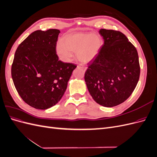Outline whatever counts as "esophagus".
Segmentation results:
<instances>
[{
	"label": "esophagus",
	"mask_w": 157,
	"mask_h": 157,
	"mask_svg": "<svg viewBox=\"0 0 157 157\" xmlns=\"http://www.w3.org/2000/svg\"><path fill=\"white\" fill-rule=\"evenodd\" d=\"M77 67H79V68H81V69H83V70H84V71L86 70V67H84V66H83V65H78L77 66Z\"/></svg>",
	"instance_id": "1"
}]
</instances>
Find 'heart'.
I'll return each mask as SVG.
<instances>
[{
    "instance_id": "b5f03b06",
    "label": "heart",
    "mask_w": 157,
    "mask_h": 157,
    "mask_svg": "<svg viewBox=\"0 0 157 157\" xmlns=\"http://www.w3.org/2000/svg\"><path fill=\"white\" fill-rule=\"evenodd\" d=\"M101 46V39L96 34L77 33L65 35L60 40L56 48L57 54L61 59L69 61L72 52H76L77 58L82 63L91 61Z\"/></svg>"
}]
</instances>
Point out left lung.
I'll return each mask as SVG.
<instances>
[{"mask_svg":"<svg viewBox=\"0 0 157 157\" xmlns=\"http://www.w3.org/2000/svg\"><path fill=\"white\" fill-rule=\"evenodd\" d=\"M104 44L88 66L84 80L94 101L103 107L117 106L134 92L140 75L136 47L118 31H99Z\"/></svg>","mask_w":157,"mask_h":157,"instance_id":"left-lung-1","label":"left lung"}]
</instances>
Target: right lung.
Returning a JSON list of instances; mask_svg holds the SVG:
<instances>
[{"instance_id": "obj_1", "label": "right lung", "mask_w": 157, "mask_h": 157, "mask_svg": "<svg viewBox=\"0 0 157 157\" xmlns=\"http://www.w3.org/2000/svg\"><path fill=\"white\" fill-rule=\"evenodd\" d=\"M59 30L33 32L18 46L12 65L14 86L21 99L37 109L55 105L63 96L77 65L59 60Z\"/></svg>"}]
</instances>
